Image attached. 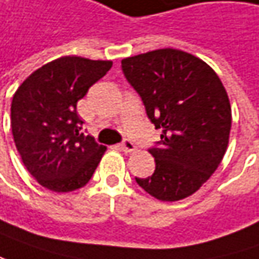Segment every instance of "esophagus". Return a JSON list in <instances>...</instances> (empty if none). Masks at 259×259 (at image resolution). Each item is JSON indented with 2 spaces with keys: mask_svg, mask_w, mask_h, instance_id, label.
<instances>
[{
  "mask_svg": "<svg viewBox=\"0 0 259 259\" xmlns=\"http://www.w3.org/2000/svg\"><path fill=\"white\" fill-rule=\"evenodd\" d=\"M120 149H121L123 152H126V154H130V152H133V151L136 149V146H135V144H133L130 139H124V141L120 144Z\"/></svg>",
  "mask_w": 259,
  "mask_h": 259,
  "instance_id": "obj_1",
  "label": "esophagus"
}]
</instances>
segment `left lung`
<instances>
[{
	"label": "left lung",
	"mask_w": 259,
	"mask_h": 259,
	"mask_svg": "<svg viewBox=\"0 0 259 259\" xmlns=\"http://www.w3.org/2000/svg\"><path fill=\"white\" fill-rule=\"evenodd\" d=\"M121 70L138 92L161 141L149 148L155 170L136 183L160 201H179L217 170L229 144L232 108L224 86L202 60L164 48L124 58Z\"/></svg>",
	"instance_id": "obj_1"
}]
</instances>
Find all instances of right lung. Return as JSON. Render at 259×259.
Segmentation results:
<instances>
[{
	"label": "right lung",
	"mask_w": 259,
	"mask_h": 259,
	"mask_svg": "<svg viewBox=\"0 0 259 259\" xmlns=\"http://www.w3.org/2000/svg\"><path fill=\"white\" fill-rule=\"evenodd\" d=\"M111 61L63 57L33 71L11 102V130L24 167L54 192L84 186L104 145L82 132L77 101L111 69Z\"/></svg>",
	"instance_id": "right-lung-1"
}]
</instances>
